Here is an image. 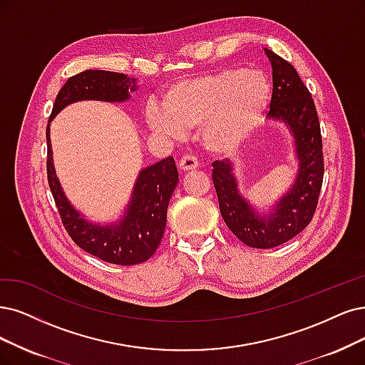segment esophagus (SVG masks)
Instances as JSON below:
<instances>
[{
  "label": "esophagus",
  "instance_id": "1",
  "mask_svg": "<svg viewBox=\"0 0 365 365\" xmlns=\"http://www.w3.org/2000/svg\"><path fill=\"white\" fill-rule=\"evenodd\" d=\"M197 167H198V160H197V158H194L191 155H185L179 160V168L182 171H191V170H195Z\"/></svg>",
  "mask_w": 365,
  "mask_h": 365
}]
</instances>
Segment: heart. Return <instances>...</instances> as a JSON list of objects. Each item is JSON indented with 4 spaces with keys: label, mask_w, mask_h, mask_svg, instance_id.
<instances>
[{
    "label": "heart",
    "mask_w": 365,
    "mask_h": 365,
    "mask_svg": "<svg viewBox=\"0 0 365 365\" xmlns=\"http://www.w3.org/2000/svg\"><path fill=\"white\" fill-rule=\"evenodd\" d=\"M271 98V81L262 71L227 67L173 84L162 98L164 110L152 106L145 120L153 132L175 140L200 128L206 150L227 155L259 129Z\"/></svg>",
    "instance_id": "1"
}]
</instances>
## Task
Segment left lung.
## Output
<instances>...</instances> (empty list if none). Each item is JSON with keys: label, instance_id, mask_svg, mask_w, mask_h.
I'll list each match as a JSON object with an SVG mask.
<instances>
[{"label": "left lung", "instance_id": "8db88e82", "mask_svg": "<svg viewBox=\"0 0 365 365\" xmlns=\"http://www.w3.org/2000/svg\"><path fill=\"white\" fill-rule=\"evenodd\" d=\"M272 64V99L267 120L281 121L290 130L298 160L294 182L284 195L259 212L240 194L233 162L215 160L213 185L222 218L233 235L251 248H274L286 244L312 222L323 182L322 135L312 94L294 67L264 48Z\"/></svg>", "mask_w": 365, "mask_h": 365}]
</instances>
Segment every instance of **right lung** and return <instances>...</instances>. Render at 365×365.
Here are the masks:
<instances>
[{"instance_id":"1","label":"right lung","mask_w":365,"mask_h":365,"mask_svg":"<svg viewBox=\"0 0 365 365\" xmlns=\"http://www.w3.org/2000/svg\"><path fill=\"white\" fill-rule=\"evenodd\" d=\"M137 88V79L128 78L125 73L84 71L67 79L58 91L49 123L71 103L81 101L126 102ZM49 123L46 128L48 183L63 225L75 244L94 257L113 264L130 266L150 259L164 236L168 203L179 182L174 159L170 156L143 168L123 215L114 222L98 224L86 220L63 191L53 168Z\"/></svg>"}]
</instances>
